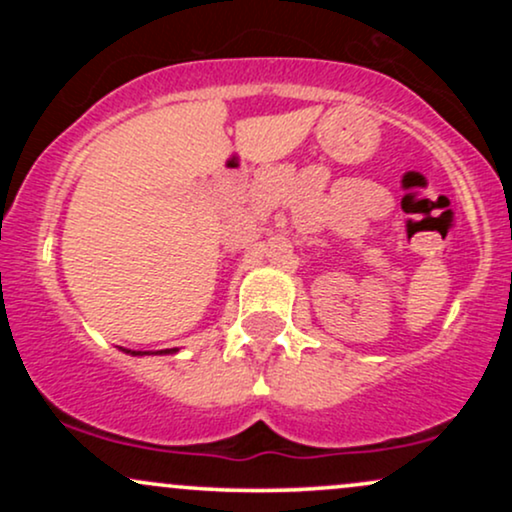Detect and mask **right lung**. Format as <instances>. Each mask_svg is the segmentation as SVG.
I'll return each mask as SVG.
<instances>
[{"label": "right lung", "instance_id": "1", "mask_svg": "<svg viewBox=\"0 0 512 512\" xmlns=\"http://www.w3.org/2000/svg\"><path fill=\"white\" fill-rule=\"evenodd\" d=\"M125 351V354H132V356H151V354H156V356H163V354H175V349H163V351H129V349H122Z\"/></svg>", "mask_w": 512, "mask_h": 512}]
</instances>
